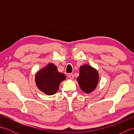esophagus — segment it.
I'll return each mask as SVG.
<instances>
[{"label":"esophagus","instance_id":"obj_1","mask_svg":"<svg viewBox=\"0 0 134 134\" xmlns=\"http://www.w3.org/2000/svg\"><path fill=\"white\" fill-rule=\"evenodd\" d=\"M69 77L70 79H74V75L72 74V73L69 74Z\"/></svg>","mask_w":134,"mask_h":134}]
</instances>
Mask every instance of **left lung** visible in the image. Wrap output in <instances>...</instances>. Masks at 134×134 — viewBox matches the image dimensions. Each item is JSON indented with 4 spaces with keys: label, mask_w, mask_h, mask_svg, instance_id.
<instances>
[{
    "label": "left lung",
    "mask_w": 134,
    "mask_h": 134,
    "mask_svg": "<svg viewBox=\"0 0 134 134\" xmlns=\"http://www.w3.org/2000/svg\"><path fill=\"white\" fill-rule=\"evenodd\" d=\"M98 79V73L96 69L87 64L81 65L77 81L83 92L89 94L94 90Z\"/></svg>",
    "instance_id": "8db88e82"
}]
</instances>
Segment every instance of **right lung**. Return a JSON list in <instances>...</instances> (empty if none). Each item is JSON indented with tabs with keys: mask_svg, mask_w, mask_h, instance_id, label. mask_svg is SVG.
I'll use <instances>...</instances> for the list:
<instances>
[{
	"mask_svg": "<svg viewBox=\"0 0 134 134\" xmlns=\"http://www.w3.org/2000/svg\"><path fill=\"white\" fill-rule=\"evenodd\" d=\"M65 78L64 74L59 72L56 65L51 63L37 72L35 82L40 90L51 96L58 92L60 83Z\"/></svg>",
	"mask_w": 134,
	"mask_h": 134,
	"instance_id": "right-lung-1",
	"label": "right lung"
}]
</instances>
